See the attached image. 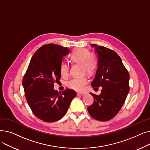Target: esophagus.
I'll return each instance as SVG.
<instances>
[{
  "instance_id": "1",
  "label": "esophagus",
  "mask_w": 150,
  "mask_h": 150,
  "mask_svg": "<svg viewBox=\"0 0 150 150\" xmlns=\"http://www.w3.org/2000/svg\"><path fill=\"white\" fill-rule=\"evenodd\" d=\"M84 94H85V93H84V92H78L77 96H84Z\"/></svg>"
}]
</instances>
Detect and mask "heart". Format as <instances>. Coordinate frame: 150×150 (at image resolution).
I'll return each mask as SVG.
<instances>
[{
  "instance_id": "obj_1",
  "label": "heart",
  "mask_w": 150,
  "mask_h": 150,
  "mask_svg": "<svg viewBox=\"0 0 150 150\" xmlns=\"http://www.w3.org/2000/svg\"><path fill=\"white\" fill-rule=\"evenodd\" d=\"M70 58L73 62L82 65L83 72L92 75L97 70L98 61L97 55L94 53H91L88 49L77 48L74 49L70 55ZM59 70L62 76H67L69 75V66L67 63L62 62ZM88 81V78L85 76L76 77L67 81L66 86L75 91H81Z\"/></svg>"
}]
</instances>
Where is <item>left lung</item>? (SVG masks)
Here are the masks:
<instances>
[{
  "instance_id": "left-lung-1",
  "label": "left lung",
  "mask_w": 150,
  "mask_h": 150,
  "mask_svg": "<svg viewBox=\"0 0 150 150\" xmlns=\"http://www.w3.org/2000/svg\"><path fill=\"white\" fill-rule=\"evenodd\" d=\"M98 53V66L91 85L102 86L99 96L90 93L93 103L88 108L89 114L99 121H108L119 112L129 91L128 71L115 52L103 46L91 45Z\"/></svg>"
}]
</instances>
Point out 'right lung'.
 I'll return each mask as SVG.
<instances>
[{
    "label": "right lung",
    "instance_id": "right-lung-1",
    "mask_svg": "<svg viewBox=\"0 0 150 150\" xmlns=\"http://www.w3.org/2000/svg\"><path fill=\"white\" fill-rule=\"evenodd\" d=\"M69 49L59 45L45 44L31 58L22 80L25 96L35 115L45 122L60 120L67 112L76 92L66 89L59 93L54 83L61 78L60 66Z\"/></svg>",
    "mask_w": 150,
    "mask_h": 150
}]
</instances>
